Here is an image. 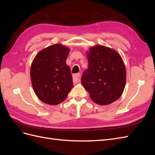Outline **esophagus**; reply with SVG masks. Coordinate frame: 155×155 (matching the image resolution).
Masks as SVG:
<instances>
[{"instance_id": "esophagus-1", "label": "esophagus", "mask_w": 155, "mask_h": 155, "mask_svg": "<svg viewBox=\"0 0 155 155\" xmlns=\"http://www.w3.org/2000/svg\"><path fill=\"white\" fill-rule=\"evenodd\" d=\"M80 77H81V74L79 73L74 74L73 76V81L74 83H78L80 81Z\"/></svg>"}]
</instances>
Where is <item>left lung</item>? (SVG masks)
Returning <instances> with one entry per match:
<instances>
[{
  "instance_id": "1",
  "label": "left lung",
  "mask_w": 155,
  "mask_h": 155,
  "mask_svg": "<svg viewBox=\"0 0 155 155\" xmlns=\"http://www.w3.org/2000/svg\"><path fill=\"white\" fill-rule=\"evenodd\" d=\"M88 67L81 84L94 102L109 105L119 99L126 82V69L120 55L102 45L90 48L87 54Z\"/></svg>"
}]
</instances>
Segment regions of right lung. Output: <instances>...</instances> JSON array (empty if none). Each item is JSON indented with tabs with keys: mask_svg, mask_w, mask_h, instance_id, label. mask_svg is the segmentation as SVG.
<instances>
[{
	"mask_svg": "<svg viewBox=\"0 0 155 155\" xmlns=\"http://www.w3.org/2000/svg\"><path fill=\"white\" fill-rule=\"evenodd\" d=\"M68 48L60 44L40 51L31 63L30 78L37 96L48 105H58L66 99L74 87L70 68L66 63Z\"/></svg>",
	"mask_w": 155,
	"mask_h": 155,
	"instance_id": "1",
	"label": "right lung"
}]
</instances>
